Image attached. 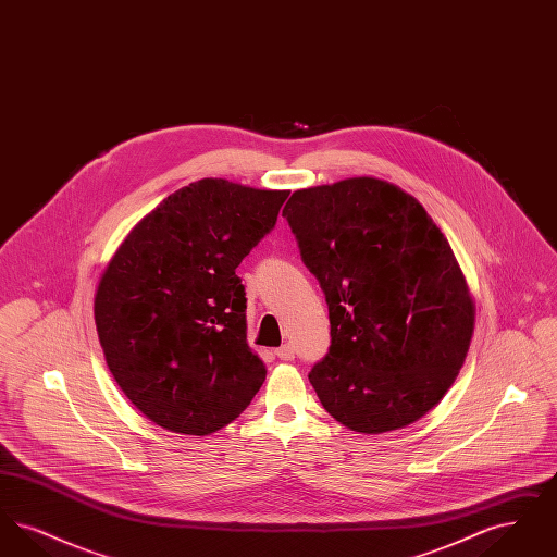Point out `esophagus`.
Segmentation results:
<instances>
[{
  "label": "esophagus",
  "mask_w": 557,
  "mask_h": 557,
  "mask_svg": "<svg viewBox=\"0 0 557 557\" xmlns=\"http://www.w3.org/2000/svg\"><path fill=\"white\" fill-rule=\"evenodd\" d=\"M275 355H277L282 361H292L294 355H296V350H294V346L292 345H284L280 346V348H275Z\"/></svg>",
  "instance_id": "34e87169"
}]
</instances>
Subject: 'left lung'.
I'll use <instances>...</instances> for the list:
<instances>
[{
	"label": "left lung",
	"instance_id": "left-lung-1",
	"mask_svg": "<svg viewBox=\"0 0 557 557\" xmlns=\"http://www.w3.org/2000/svg\"><path fill=\"white\" fill-rule=\"evenodd\" d=\"M282 214L327 302L332 343L309 371L321 405L363 434L418 422L474 332L449 242L411 194L375 177L298 189Z\"/></svg>",
	"mask_w": 557,
	"mask_h": 557
}]
</instances>
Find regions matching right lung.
<instances>
[{"label": "right lung", "instance_id": "1", "mask_svg": "<svg viewBox=\"0 0 557 557\" xmlns=\"http://www.w3.org/2000/svg\"><path fill=\"white\" fill-rule=\"evenodd\" d=\"M288 194L194 182L146 214L108 263L94 302L100 345L121 391L154 424L212 434L263 386L236 267L275 227Z\"/></svg>", "mask_w": 557, "mask_h": 557}]
</instances>
